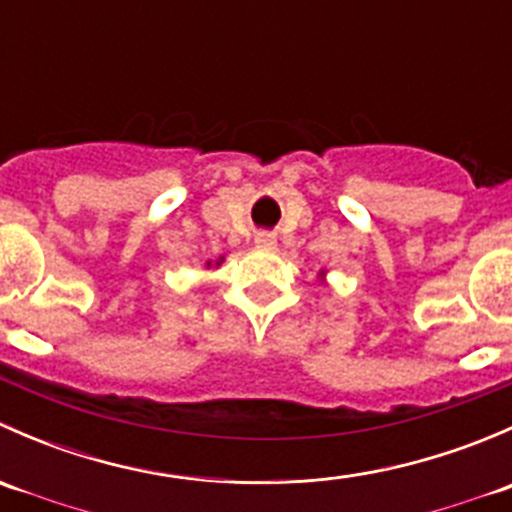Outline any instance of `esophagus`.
<instances>
[{"mask_svg": "<svg viewBox=\"0 0 512 512\" xmlns=\"http://www.w3.org/2000/svg\"><path fill=\"white\" fill-rule=\"evenodd\" d=\"M255 245L260 250H275L277 247V235L275 232H257L255 235Z\"/></svg>", "mask_w": 512, "mask_h": 512, "instance_id": "1", "label": "esophagus"}]
</instances>
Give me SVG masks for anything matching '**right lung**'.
<instances>
[{"label":"right lung","instance_id":"1","mask_svg":"<svg viewBox=\"0 0 512 512\" xmlns=\"http://www.w3.org/2000/svg\"><path fill=\"white\" fill-rule=\"evenodd\" d=\"M220 262H223V257H220V260H218V262H215V265H220ZM208 267H210V262H208Z\"/></svg>","mask_w":512,"mask_h":512}]
</instances>
